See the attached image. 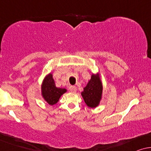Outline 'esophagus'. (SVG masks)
I'll return each instance as SVG.
<instances>
[{"mask_svg": "<svg viewBox=\"0 0 151 151\" xmlns=\"http://www.w3.org/2000/svg\"><path fill=\"white\" fill-rule=\"evenodd\" d=\"M69 90H70V92H75L76 91V88L75 86H70L69 87Z\"/></svg>", "mask_w": 151, "mask_h": 151, "instance_id": "obj_1", "label": "esophagus"}]
</instances>
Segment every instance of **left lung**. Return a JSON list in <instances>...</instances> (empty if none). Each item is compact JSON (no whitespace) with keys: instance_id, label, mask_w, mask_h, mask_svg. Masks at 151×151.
Returning <instances> with one entry per match:
<instances>
[{"instance_id":"obj_1","label":"left lung","mask_w":151,"mask_h":151,"mask_svg":"<svg viewBox=\"0 0 151 151\" xmlns=\"http://www.w3.org/2000/svg\"><path fill=\"white\" fill-rule=\"evenodd\" d=\"M103 87L99 76L92 75L91 79L88 82L86 88H83V91L81 92V95L85 103L89 107H96L99 104L100 100L101 99Z\"/></svg>"}]
</instances>
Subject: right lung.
I'll return each instance as SVG.
<instances>
[{
  "label": "right lung",
  "instance_id": "right-lung-1",
  "mask_svg": "<svg viewBox=\"0 0 151 151\" xmlns=\"http://www.w3.org/2000/svg\"><path fill=\"white\" fill-rule=\"evenodd\" d=\"M66 92L65 89L58 88L55 86L51 74L44 78L42 86V92L44 99L50 105H55L59 101V98Z\"/></svg>",
  "mask_w": 151,
  "mask_h": 151
}]
</instances>
